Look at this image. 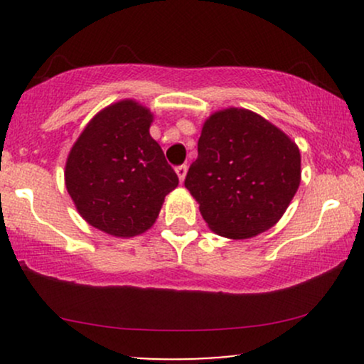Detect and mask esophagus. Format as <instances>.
<instances>
[{"mask_svg":"<svg viewBox=\"0 0 364 364\" xmlns=\"http://www.w3.org/2000/svg\"><path fill=\"white\" fill-rule=\"evenodd\" d=\"M176 174H178V178H179V181H185V176H186V171H188V168L185 164H181V166H176Z\"/></svg>","mask_w":364,"mask_h":364,"instance_id":"esophagus-1","label":"esophagus"}]
</instances>
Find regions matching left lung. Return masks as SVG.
I'll list each match as a JSON object with an SVG mask.
<instances>
[{"mask_svg": "<svg viewBox=\"0 0 364 364\" xmlns=\"http://www.w3.org/2000/svg\"><path fill=\"white\" fill-rule=\"evenodd\" d=\"M301 181L299 149L286 133L248 109L212 114L185 186L217 235L245 240L281 219Z\"/></svg>", "mask_w": 364, "mask_h": 364, "instance_id": "1", "label": "left lung"}]
</instances>
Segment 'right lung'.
<instances>
[{"instance_id":"1","label":"right lung","mask_w":364,"mask_h":364,"mask_svg":"<svg viewBox=\"0 0 364 364\" xmlns=\"http://www.w3.org/2000/svg\"><path fill=\"white\" fill-rule=\"evenodd\" d=\"M152 114L121 101L87 124L66 161V190L83 219L112 236H136L156 223L178 176L150 136Z\"/></svg>"}]
</instances>
